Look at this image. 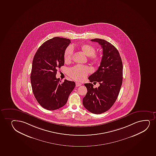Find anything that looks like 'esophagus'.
I'll return each instance as SVG.
<instances>
[{
  "label": "esophagus",
  "mask_w": 156,
  "mask_h": 156,
  "mask_svg": "<svg viewBox=\"0 0 156 156\" xmlns=\"http://www.w3.org/2000/svg\"><path fill=\"white\" fill-rule=\"evenodd\" d=\"M81 85H82V83H76V87H78V86H81Z\"/></svg>",
  "instance_id": "esophagus-1"
}]
</instances>
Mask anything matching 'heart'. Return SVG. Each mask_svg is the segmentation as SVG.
Segmentation results:
<instances>
[{
    "mask_svg": "<svg viewBox=\"0 0 156 156\" xmlns=\"http://www.w3.org/2000/svg\"><path fill=\"white\" fill-rule=\"evenodd\" d=\"M81 48L87 56H91V59L94 61L98 62L100 61L101 57L98 55L95 54L96 49L93 46L86 44L83 45ZM73 53V46L70 45L67 47L64 54L65 61L66 62L70 61L71 60ZM90 71L91 69L89 66L84 65H77L69 69L68 74L70 77L76 81H82L87 76Z\"/></svg>",
    "mask_w": 156,
    "mask_h": 156,
    "instance_id": "1",
    "label": "heart"
}]
</instances>
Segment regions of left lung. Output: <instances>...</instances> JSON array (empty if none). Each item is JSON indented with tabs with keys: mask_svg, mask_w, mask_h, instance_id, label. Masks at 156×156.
<instances>
[{
	"mask_svg": "<svg viewBox=\"0 0 156 156\" xmlns=\"http://www.w3.org/2000/svg\"><path fill=\"white\" fill-rule=\"evenodd\" d=\"M91 41L99 43L102 47V57L98 69L90 75V82H99L94 88L91 83L84 84L87 93L83 99L86 109L94 114H101L113 106L118 98L123 80V64L118 50L105 40L95 38Z\"/></svg>",
	"mask_w": 156,
	"mask_h": 156,
	"instance_id": "1",
	"label": "left lung"
}]
</instances>
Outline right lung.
Masks as SVG:
<instances>
[{
  "mask_svg": "<svg viewBox=\"0 0 156 156\" xmlns=\"http://www.w3.org/2000/svg\"><path fill=\"white\" fill-rule=\"evenodd\" d=\"M71 41L52 38L39 47L34 56L30 74L33 93L42 107L55 110L66 104L75 87L74 82L65 80L61 83L56 77L58 68L64 66V54Z\"/></svg>",
  "mask_w": 156,
  "mask_h": 156,
  "instance_id": "add662e5",
  "label": "right lung"
}]
</instances>
